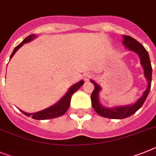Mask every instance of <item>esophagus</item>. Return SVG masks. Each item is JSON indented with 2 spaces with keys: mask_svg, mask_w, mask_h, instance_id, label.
Wrapping results in <instances>:
<instances>
[{
  "mask_svg": "<svg viewBox=\"0 0 156 156\" xmlns=\"http://www.w3.org/2000/svg\"><path fill=\"white\" fill-rule=\"evenodd\" d=\"M91 76H92V74H91L90 73H85L83 74V78L86 81L89 80L91 78Z\"/></svg>",
  "mask_w": 156,
  "mask_h": 156,
  "instance_id": "esophagus-1",
  "label": "esophagus"
}]
</instances>
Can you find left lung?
<instances>
[{
	"label": "left lung",
	"instance_id": "1",
	"mask_svg": "<svg viewBox=\"0 0 156 156\" xmlns=\"http://www.w3.org/2000/svg\"><path fill=\"white\" fill-rule=\"evenodd\" d=\"M122 43L125 45V48H128V50L131 52H135L139 56L140 63L144 69V76L148 81V87L143 92L142 96L135 104L125 105V106L105 108L101 104L99 100V94L100 91L101 90V87L95 81L90 80V82L94 84V90L91 94V101H92V106L94 111L101 116L104 118H111V119H123V118H128L135 114L138 109H140L148 97V93L151 89V83H152V69L147 50L143 45L132 37L125 35H122Z\"/></svg>",
	"mask_w": 156,
	"mask_h": 156
}]
</instances>
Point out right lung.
<instances>
[{
  "instance_id": "obj_1",
  "label": "right lung",
  "mask_w": 156,
  "mask_h": 156,
  "mask_svg": "<svg viewBox=\"0 0 156 156\" xmlns=\"http://www.w3.org/2000/svg\"><path fill=\"white\" fill-rule=\"evenodd\" d=\"M37 35L35 34H32V35H30L29 36H28L27 38H25V39L23 40L22 42L19 44L18 45H17L15 48L13 52L11 53V56H10V59L13 57V55H15V52L18 50V48H21L23 45V44L28 43V42H31L32 40H34L35 38H37ZM84 83L83 80H80L78 83H75L74 85H73L68 90L66 94L61 98L56 104H55L52 106L49 107V108H46V109H44L42 111H38V112L35 113H27L25 111H20L23 113V114L26 115L28 117H31V118L35 120H48V119H52V118H58V117H60L62 115H63L66 111L68 110L69 107L70 105V101L71 98H72V95L76 92V90L80 89L81 87V86Z\"/></svg>"
}]
</instances>
